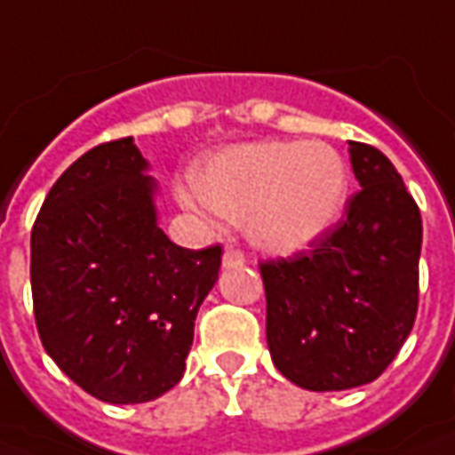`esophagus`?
Masks as SVG:
<instances>
[{
	"label": "esophagus",
	"instance_id": "obj_1",
	"mask_svg": "<svg viewBox=\"0 0 455 455\" xmlns=\"http://www.w3.org/2000/svg\"><path fill=\"white\" fill-rule=\"evenodd\" d=\"M247 261V257H244V251L237 250V247H228L223 254V267L225 268H232V267H242Z\"/></svg>",
	"mask_w": 455,
	"mask_h": 455
}]
</instances>
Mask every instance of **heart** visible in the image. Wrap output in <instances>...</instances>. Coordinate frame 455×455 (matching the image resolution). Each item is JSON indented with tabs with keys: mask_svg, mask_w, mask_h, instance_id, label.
<instances>
[{
	"mask_svg": "<svg viewBox=\"0 0 455 455\" xmlns=\"http://www.w3.org/2000/svg\"><path fill=\"white\" fill-rule=\"evenodd\" d=\"M344 159L324 142H257L208 162L196 191L211 211L247 220L251 242L267 251L303 250L330 230L347 201Z\"/></svg>",
	"mask_w": 455,
	"mask_h": 455,
	"instance_id": "obj_1",
	"label": "heart"
}]
</instances>
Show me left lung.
Masks as SVG:
<instances>
[{"instance_id": "1", "label": "left lung", "mask_w": 455, "mask_h": 455, "mask_svg": "<svg viewBox=\"0 0 455 455\" xmlns=\"http://www.w3.org/2000/svg\"><path fill=\"white\" fill-rule=\"evenodd\" d=\"M361 191L339 223L291 257L259 261L274 366L315 393L376 380L412 332L422 215L393 162L349 142Z\"/></svg>"}]
</instances>
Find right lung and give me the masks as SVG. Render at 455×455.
Here are the masks:
<instances>
[{"label": "right lung", "instance_id": "add662e5", "mask_svg": "<svg viewBox=\"0 0 455 455\" xmlns=\"http://www.w3.org/2000/svg\"><path fill=\"white\" fill-rule=\"evenodd\" d=\"M132 138L69 164L31 232L43 349L96 400L150 403L177 386L223 247L187 250L159 230L155 179Z\"/></svg>", "mask_w": 455, "mask_h": 455}]
</instances>
